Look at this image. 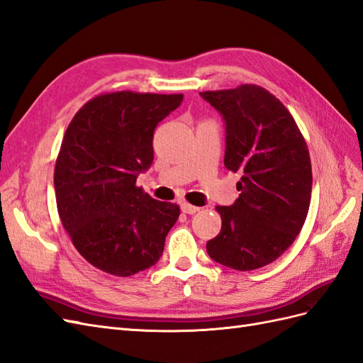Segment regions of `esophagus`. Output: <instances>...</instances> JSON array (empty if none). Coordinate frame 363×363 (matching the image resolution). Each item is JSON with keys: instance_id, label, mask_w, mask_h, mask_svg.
Returning <instances> with one entry per match:
<instances>
[{"instance_id": "esophagus-1", "label": "esophagus", "mask_w": 363, "mask_h": 363, "mask_svg": "<svg viewBox=\"0 0 363 363\" xmlns=\"http://www.w3.org/2000/svg\"><path fill=\"white\" fill-rule=\"evenodd\" d=\"M181 210L184 213H187V215H194V213L199 211V207H194V206H190V203H187V202H184V203H181Z\"/></svg>"}]
</instances>
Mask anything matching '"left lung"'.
<instances>
[{"label":"left lung","mask_w":363,"mask_h":363,"mask_svg":"<svg viewBox=\"0 0 363 363\" xmlns=\"http://www.w3.org/2000/svg\"><path fill=\"white\" fill-rule=\"evenodd\" d=\"M225 124L224 165L240 173L239 198L216 207L222 227L213 261L238 272L272 264L301 233L311 199V161L290 111L265 89L201 91Z\"/></svg>","instance_id":"left-lung-1"}]
</instances>
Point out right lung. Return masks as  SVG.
Wrapping results in <instances>:
<instances>
[{
	"instance_id": "1",
	"label": "right lung",
	"mask_w": 363,
	"mask_h": 363,
	"mask_svg": "<svg viewBox=\"0 0 363 363\" xmlns=\"http://www.w3.org/2000/svg\"><path fill=\"white\" fill-rule=\"evenodd\" d=\"M182 95L116 91L90 99L73 116L55 165L62 227L79 255L113 276L155 265L179 207L136 187L153 162L156 125Z\"/></svg>"
}]
</instances>
